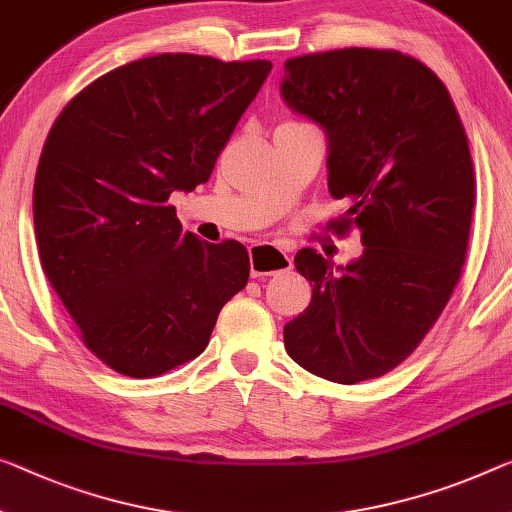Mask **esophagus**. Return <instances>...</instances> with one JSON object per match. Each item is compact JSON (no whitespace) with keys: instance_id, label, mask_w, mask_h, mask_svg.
I'll return each instance as SVG.
<instances>
[{"instance_id":"obj_1","label":"esophagus","mask_w":512,"mask_h":512,"mask_svg":"<svg viewBox=\"0 0 512 512\" xmlns=\"http://www.w3.org/2000/svg\"><path fill=\"white\" fill-rule=\"evenodd\" d=\"M251 277H270V274L286 272L293 267V261L286 251L274 245H251L249 247Z\"/></svg>"}]
</instances>
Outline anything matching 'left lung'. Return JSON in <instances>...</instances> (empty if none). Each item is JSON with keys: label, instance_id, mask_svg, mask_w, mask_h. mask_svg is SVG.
Segmentation results:
<instances>
[{"label": "left lung", "instance_id": "8db88e82", "mask_svg": "<svg viewBox=\"0 0 512 512\" xmlns=\"http://www.w3.org/2000/svg\"><path fill=\"white\" fill-rule=\"evenodd\" d=\"M281 96L325 130L329 194L348 203L332 226H357L364 245L345 267L297 251L313 295L283 343L329 382L373 380L419 348L460 281L476 206L467 132L444 82L396 50L288 59Z\"/></svg>", "mask_w": 512, "mask_h": 512}]
</instances>
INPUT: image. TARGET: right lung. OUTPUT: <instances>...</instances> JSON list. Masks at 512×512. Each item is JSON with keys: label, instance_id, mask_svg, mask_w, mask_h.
<instances>
[{"label": "right lung", "instance_id": "add662e5", "mask_svg": "<svg viewBox=\"0 0 512 512\" xmlns=\"http://www.w3.org/2000/svg\"><path fill=\"white\" fill-rule=\"evenodd\" d=\"M270 70L157 54L98 77L54 121L34 183L38 254L112 371L157 377L199 357L247 286V249L183 231L169 196L206 183Z\"/></svg>", "mask_w": 512, "mask_h": 512}]
</instances>
